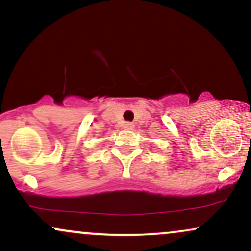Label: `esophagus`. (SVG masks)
Wrapping results in <instances>:
<instances>
[{
    "label": "esophagus",
    "mask_w": 251,
    "mask_h": 251,
    "mask_svg": "<svg viewBox=\"0 0 251 251\" xmlns=\"http://www.w3.org/2000/svg\"><path fill=\"white\" fill-rule=\"evenodd\" d=\"M123 127L125 128V129H132V128L134 127V124L131 123V122H126L125 124H124Z\"/></svg>",
    "instance_id": "34e87169"
}]
</instances>
